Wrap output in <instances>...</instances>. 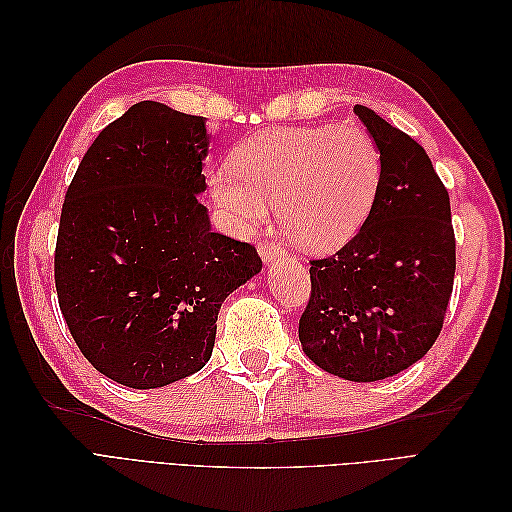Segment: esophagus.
<instances>
[{
    "label": "esophagus",
    "instance_id": "1",
    "mask_svg": "<svg viewBox=\"0 0 512 512\" xmlns=\"http://www.w3.org/2000/svg\"><path fill=\"white\" fill-rule=\"evenodd\" d=\"M258 254L262 256V260L267 262H273V260H277V258H284V256H288L286 254V250L282 245H277V243H273V241H260L258 243Z\"/></svg>",
    "mask_w": 512,
    "mask_h": 512
}]
</instances>
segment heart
I'll use <instances>...</instances> for the list:
<instances>
[{"label":"heart","instance_id":"heart-1","mask_svg":"<svg viewBox=\"0 0 512 512\" xmlns=\"http://www.w3.org/2000/svg\"><path fill=\"white\" fill-rule=\"evenodd\" d=\"M232 162L209 177L230 226L250 232L277 203L284 230L312 252L348 243L380 196V145L354 123L262 130L245 138Z\"/></svg>","mask_w":512,"mask_h":512}]
</instances>
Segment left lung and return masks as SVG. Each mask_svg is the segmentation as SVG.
Instances as JSON below:
<instances>
[{"label":"left lung","mask_w":512,"mask_h":512,"mask_svg":"<svg viewBox=\"0 0 512 512\" xmlns=\"http://www.w3.org/2000/svg\"><path fill=\"white\" fill-rule=\"evenodd\" d=\"M382 151V185L363 228L329 258L309 260L299 320L305 354L352 382L408 369L436 342L455 280L451 198L425 149L356 104Z\"/></svg>","instance_id":"1"}]
</instances>
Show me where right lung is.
Masks as SVG:
<instances>
[{"mask_svg": "<svg viewBox=\"0 0 512 512\" xmlns=\"http://www.w3.org/2000/svg\"><path fill=\"white\" fill-rule=\"evenodd\" d=\"M207 147L205 117L138 102L98 134L61 207L59 309L85 359L130 389L203 369L224 299L262 269L198 203Z\"/></svg>", "mask_w": 512, "mask_h": 512, "instance_id": "1", "label": "right lung"}]
</instances>
